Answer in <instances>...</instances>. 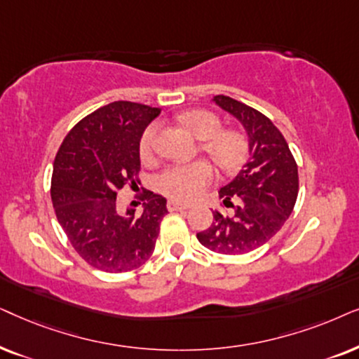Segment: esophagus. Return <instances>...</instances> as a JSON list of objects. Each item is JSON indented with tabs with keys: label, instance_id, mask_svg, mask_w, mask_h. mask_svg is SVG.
Returning <instances> with one entry per match:
<instances>
[{
	"label": "esophagus",
	"instance_id": "obj_1",
	"mask_svg": "<svg viewBox=\"0 0 359 359\" xmlns=\"http://www.w3.org/2000/svg\"><path fill=\"white\" fill-rule=\"evenodd\" d=\"M190 205L189 203H177V202H167V210L169 212H182V210H189Z\"/></svg>",
	"mask_w": 359,
	"mask_h": 359
}]
</instances>
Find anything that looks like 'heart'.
Wrapping results in <instances>:
<instances>
[{"label": "heart", "instance_id": "obj_1", "mask_svg": "<svg viewBox=\"0 0 359 359\" xmlns=\"http://www.w3.org/2000/svg\"><path fill=\"white\" fill-rule=\"evenodd\" d=\"M198 140H202V151L224 174L240 170L250 157V140L238 130H222L223 123L217 114L208 109H190L179 116ZM159 124L151 123L142 131L140 140V154L149 161L154 156L156 137ZM213 167L208 161H194L187 164H174L157 177V189L162 195L175 202H192L203 194L213 182Z\"/></svg>", "mask_w": 359, "mask_h": 359}]
</instances>
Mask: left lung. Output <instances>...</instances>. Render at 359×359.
Listing matches in <instances>:
<instances>
[{
    "instance_id": "left-lung-1",
    "label": "left lung",
    "mask_w": 359,
    "mask_h": 359,
    "mask_svg": "<svg viewBox=\"0 0 359 359\" xmlns=\"http://www.w3.org/2000/svg\"><path fill=\"white\" fill-rule=\"evenodd\" d=\"M215 102L243 123L251 157L235 180L218 192L231 213L215 210L213 223L197 238L218 255H248L266 245L292 213L299 195L297 162L266 114L224 95Z\"/></svg>"
}]
</instances>
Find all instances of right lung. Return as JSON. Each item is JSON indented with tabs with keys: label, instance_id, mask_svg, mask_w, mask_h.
Here are the masks:
<instances>
[{
	"label": "right lung",
	"instance_id": "obj_1",
	"mask_svg": "<svg viewBox=\"0 0 359 359\" xmlns=\"http://www.w3.org/2000/svg\"><path fill=\"white\" fill-rule=\"evenodd\" d=\"M159 108L113 102L80 119L55 154L50 198L70 245L95 269L131 272L156 248L165 198L142 190L144 212L121 213L116 195L140 182V140Z\"/></svg>",
	"mask_w": 359,
	"mask_h": 359
}]
</instances>
